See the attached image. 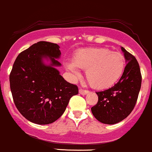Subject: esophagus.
<instances>
[{
    "instance_id": "obj_1",
    "label": "esophagus",
    "mask_w": 152,
    "mask_h": 152,
    "mask_svg": "<svg viewBox=\"0 0 152 152\" xmlns=\"http://www.w3.org/2000/svg\"><path fill=\"white\" fill-rule=\"evenodd\" d=\"M79 93L81 94H83V95H86V94H87L88 93H89V91L88 90H84V89H82V88H80L79 89Z\"/></svg>"
}]
</instances>
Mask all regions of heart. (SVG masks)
Here are the masks:
<instances>
[{"instance_id":"heart-1","label":"heart","mask_w":152,"mask_h":152,"mask_svg":"<svg viewBox=\"0 0 152 152\" xmlns=\"http://www.w3.org/2000/svg\"><path fill=\"white\" fill-rule=\"evenodd\" d=\"M73 63L66 67L75 77H79L77 68L86 70V77L96 89L110 88L116 83L122 76L126 60L122 53L111 51L105 48H89L75 53Z\"/></svg>"}]
</instances>
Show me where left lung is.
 <instances>
[{
	"instance_id": "1",
	"label": "left lung",
	"mask_w": 152,
	"mask_h": 152,
	"mask_svg": "<svg viewBox=\"0 0 152 152\" xmlns=\"http://www.w3.org/2000/svg\"><path fill=\"white\" fill-rule=\"evenodd\" d=\"M121 50L127 62L122 76L113 87L96 92L98 102L91 107L94 116L107 124L120 122L130 114L141 87L142 76L137 59L124 48Z\"/></svg>"
}]
</instances>
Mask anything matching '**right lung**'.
I'll return each mask as SVG.
<instances>
[{
    "label": "right lung",
    "mask_w": 152,
    "mask_h": 152,
    "mask_svg": "<svg viewBox=\"0 0 152 152\" xmlns=\"http://www.w3.org/2000/svg\"><path fill=\"white\" fill-rule=\"evenodd\" d=\"M57 44L39 42L18 55L9 75L15 106L28 121L48 124L64 113L69 99L78 94L76 85L66 81L54 66H61ZM49 57L50 65L43 63Z\"/></svg>",
    "instance_id": "1"
}]
</instances>
